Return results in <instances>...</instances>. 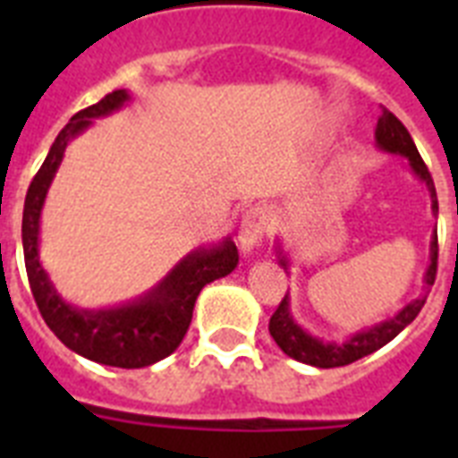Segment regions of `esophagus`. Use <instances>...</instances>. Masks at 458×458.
<instances>
[{"label": "esophagus", "instance_id": "1", "mask_svg": "<svg viewBox=\"0 0 458 458\" xmlns=\"http://www.w3.org/2000/svg\"><path fill=\"white\" fill-rule=\"evenodd\" d=\"M266 235V214L261 208H250L247 214H244L242 223H240V250L242 254H254V250H259V244L264 240Z\"/></svg>", "mask_w": 458, "mask_h": 458}]
</instances>
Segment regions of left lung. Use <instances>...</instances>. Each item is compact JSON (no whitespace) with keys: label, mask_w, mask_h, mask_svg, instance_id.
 <instances>
[{"label":"left lung","mask_w":458,"mask_h":458,"mask_svg":"<svg viewBox=\"0 0 458 458\" xmlns=\"http://www.w3.org/2000/svg\"><path fill=\"white\" fill-rule=\"evenodd\" d=\"M376 147L385 154H397V157L406 158L413 175L426 185L428 194H430V211H433V216H437V194H435V182L430 178V173H428V165L423 164V158H420L419 149L413 145L409 131L387 109L383 111V116L377 118ZM276 259L285 268V273H290V251L285 250L280 237L276 240ZM435 273H437V230H433V237H430V264L423 273V290H420L416 300L402 306L394 316L380 320L376 326H366L361 330H356L344 342L323 340V337L309 333L304 326L297 323L293 313V300H290V293H287L285 300L280 301V306L271 316L268 333L276 340V344L294 361L309 363V366H316V369L347 366V363L359 361L363 356L373 354L380 347H385L387 342L394 340L419 316V311L428 300V293H430V287L435 283Z\"/></svg>","instance_id":"left-lung-1"}]
</instances>
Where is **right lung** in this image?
<instances>
[{
  "label": "right lung",
  "instance_id": "1",
  "mask_svg": "<svg viewBox=\"0 0 458 458\" xmlns=\"http://www.w3.org/2000/svg\"><path fill=\"white\" fill-rule=\"evenodd\" d=\"M131 102L132 95L128 89H116L68 121L28 187L21 228L25 271L47 326L71 352L116 369H145L171 356L192 323L194 301L204 285L225 278L235 271L240 261L235 242L230 237H223L216 244H201L180 259L147 293L123 304L99 309L71 304L54 287L49 273L39 261V221L47 192L64 161L66 147L88 131L97 118L111 116Z\"/></svg>",
  "mask_w": 458,
  "mask_h": 458
}]
</instances>
